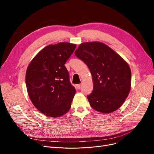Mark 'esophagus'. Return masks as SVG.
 <instances>
[{"instance_id":"esophagus-1","label":"esophagus","mask_w":154,"mask_h":154,"mask_svg":"<svg viewBox=\"0 0 154 154\" xmlns=\"http://www.w3.org/2000/svg\"><path fill=\"white\" fill-rule=\"evenodd\" d=\"M80 87H81V85H80V84H77V85H76V88H77V89H80Z\"/></svg>"}]
</instances>
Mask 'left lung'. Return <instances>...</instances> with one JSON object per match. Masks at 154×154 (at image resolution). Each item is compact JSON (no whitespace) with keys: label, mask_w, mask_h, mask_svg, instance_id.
I'll list each match as a JSON object with an SVG mask.
<instances>
[{"label":"left lung","mask_w":154,"mask_h":154,"mask_svg":"<svg viewBox=\"0 0 154 154\" xmlns=\"http://www.w3.org/2000/svg\"><path fill=\"white\" fill-rule=\"evenodd\" d=\"M75 55L89 69L94 82L87 96L92 109L102 113L118 109L131 87V71L128 63L114 50L99 42L79 45Z\"/></svg>","instance_id":"left-lung-1"}]
</instances>
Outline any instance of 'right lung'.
Segmentation results:
<instances>
[{"mask_svg":"<svg viewBox=\"0 0 154 154\" xmlns=\"http://www.w3.org/2000/svg\"><path fill=\"white\" fill-rule=\"evenodd\" d=\"M76 44L60 42L49 45L30 62L26 74L29 98L44 115L58 118L71 108L76 93L70 82L65 63L75 50Z\"/></svg>","mask_w":154,"mask_h":154,"instance_id":"obj_1","label":"right lung"}]
</instances>
